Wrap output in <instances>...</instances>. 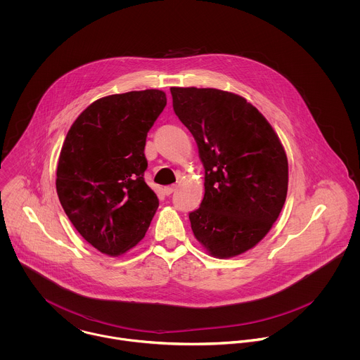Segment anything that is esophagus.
Returning a JSON list of instances; mask_svg holds the SVG:
<instances>
[{"mask_svg":"<svg viewBox=\"0 0 360 360\" xmlns=\"http://www.w3.org/2000/svg\"><path fill=\"white\" fill-rule=\"evenodd\" d=\"M176 188H177V186H167V187H165L163 188V193H165V195H170V194H173L174 191H176Z\"/></svg>","mask_w":360,"mask_h":360,"instance_id":"obj_1","label":"esophagus"}]
</instances>
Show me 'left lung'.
<instances>
[{
    "label": "left lung",
    "mask_w": 360,
    "mask_h": 360,
    "mask_svg": "<svg viewBox=\"0 0 360 360\" xmlns=\"http://www.w3.org/2000/svg\"><path fill=\"white\" fill-rule=\"evenodd\" d=\"M173 109L191 131L205 169V194L190 213L210 257L252 250L277 220L288 190L285 150L266 117L238 94L170 87Z\"/></svg>",
    "instance_id": "obj_1"
}]
</instances>
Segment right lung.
Masks as SVG:
<instances>
[{"mask_svg":"<svg viewBox=\"0 0 360 360\" xmlns=\"http://www.w3.org/2000/svg\"><path fill=\"white\" fill-rule=\"evenodd\" d=\"M165 105V91L154 89L103 97L65 137L55 181L59 202L79 234L108 257L134 248L159 206L144 181V148Z\"/></svg>","mask_w":360,"mask_h":360,"instance_id":"1","label":"right lung"}]
</instances>
